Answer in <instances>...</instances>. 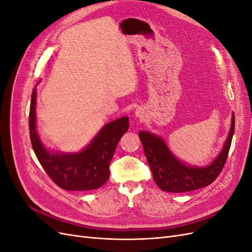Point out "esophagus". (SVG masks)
<instances>
[{"label":"esophagus","instance_id":"1","mask_svg":"<svg viewBox=\"0 0 252 252\" xmlns=\"http://www.w3.org/2000/svg\"><path fill=\"white\" fill-rule=\"evenodd\" d=\"M135 116L138 117L139 119H143L145 116H144V111L141 109V108H138L135 110Z\"/></svg>","mask_w":252,"mask_h":252}]
</instances>
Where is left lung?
I'll return each mask as SVG.
<instances>
[{
	"label": "left lung",
	"instance_id": "8db88e82",
	"mask_svg": "<svg viewBox=\"0 0 252 252\" xmlns=\"http://www.w3.org/2000/svg\"><path fill=\"white\" fill-rule=\"evenodd\" d=\"M233 131L234 114L232 116L229 135L222 152L211 165L205 168L188 167L181 163L171 155L165 142L157 135L141 131L139 136L156 184L164 191L178 193L192 191L208 186L219 177L229 154Z\"/></svg>",
	"mask_w": 252,
	"mask_h": 252
}]
</instances>
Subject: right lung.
Wrapping results in <instances>:
<instances>
[{
  "instance_id": "right-lung-1",
  "label": "right lung",
  "mask_w": 252,
  "mask_h": 252,
  "mask_svg": "<svg viewBox=\"0 0 252 252\" xmlns=\"http://www.w3.org/2000/svg\"><path fill=\"white\" fill-rule=\"evenodd\" d=\"M129 127L127 117L103 127L89 146L79 154L53 155L45 149L35 130V89L29 110V134L34 154L53 183L65 190H93L109 179V164L117 145Z\"/></svg>"
}]
</instances>
